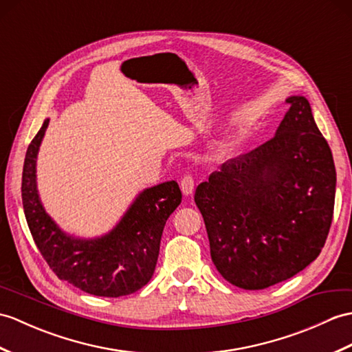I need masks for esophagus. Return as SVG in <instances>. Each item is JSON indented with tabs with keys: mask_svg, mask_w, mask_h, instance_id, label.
I'll return each instance as SVG.
<instances>
[{
	"mask_svg": "<svg viewBox=\"0 0 352 352\" xmlns=\"http://www.w3.org/2000/svg\"><path fill=\"white\" fill-rule=\"evenodd\" d=\"M179 187H182V192H183L184 196L192 195L193 187H195V182H193L192 175H189V174L184 175V177L182 178V183H179Z\"/></svg>",
	"mask_w": 352,
	"mask_h": 352,
	"instance_id": "1",
	"label": "esophagus"
}]
</instances>
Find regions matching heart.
<instances>
[{
  "instance_id": "obj_1",
  "label": "heart",
  "mask_w": 352,
  "mask_h": 352,
  "mask_svg": "<svg viewBox=\"0 0 352 352\" xmlns=\"http://www.w3.org/2000/svg\"><path fill=\"white\" fill-rule=\"evenodd\" d=\"M228 154H230V146H228L226 144H220L217 148L213 151V157L220 160V159H225Z\"/></svg>"
}]
</instances>
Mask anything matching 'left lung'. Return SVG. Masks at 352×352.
Returning a JSON list of instances; mask_svg holds the SVG:
<instances>
[{"instance_id":"obj_1","label":"left lung","mask_w":352,"mask_h":352,"mask_svg":"<svg viewBox=\"0 0 352 352\" xmlns=\"http://www.w3.org/2000/svg\"><path fill=\"white\" fill-rule=\"evenodd\" d=\"M287 102L270 141L225 162L195 192L211 259L243 289L268 288L314 263L333 220L331 150L306 97Z\"/></svg>"}]
</instances>
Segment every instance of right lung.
<instances>
[{"mask_svg": "<svg viewBox=\"0 0 352 352\" xmlns=\"http://www.w3.org/2000/svg\"><path fill=\"white\" fill-rule=\"evenodd\" d=\"M49 118L32 139L23 162L22 204L32 239L61 280L97 297H122L148 283L157 264L162 232L182 204L177 182L139 192L120 222L102 236L64 232L46 213L37 189V154Z\"/></svg>", "mask_w": 352, "mask_h": 352, "instance_id": "add662e5", "label": "right lung"}]
</instances>
